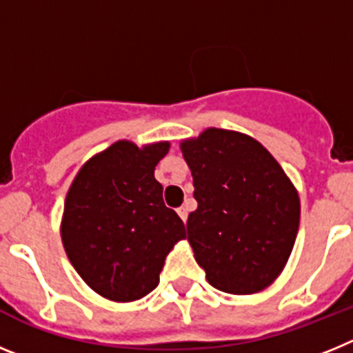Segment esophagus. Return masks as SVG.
Masks as SVG:
<instances>
[{
    "mask_svg": "<svg viewBox=\"0 0 353 353\" xmlns=\"http://www.w3.org/2000/svg\"><path fill=\"white\" fill-rule=\"evenodd\" d=\"M176 212H179L180 219H182L183 223H185V221H187V215H189V212H187V207H180Z\"/></svg>",
    "mask_w": 353,
    "mask_h": 353,
    "instance_id": "34e87169",
    "label": "esophagus"
}]
</instances>
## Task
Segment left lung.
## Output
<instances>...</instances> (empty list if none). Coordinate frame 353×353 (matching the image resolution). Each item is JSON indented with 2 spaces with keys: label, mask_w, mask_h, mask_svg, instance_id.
<instances>
[{
  "label": "left lung",
  "mask_w": 353,
  "mask_h": 353,
  "mask_svg": "<svg viewBox=\"0 0 353 353\" xmlns=\"http://www.w3.org/2000/svg\"><path fill=\"white\" fill-rule=\"evenodd\" d=\"M180 150L191 170L198 208L187 240L207 281L221 292L251 295L276 281L297 239L299 192L260 141L208 127Z\"/></svg>",
  "instance_id": "obj_1"
}]
</instances>
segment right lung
<instances>
[{
  "label": "right lung",
  "mask_w": 353,
  "mask_h": 353,
  "mask_svg": "<svg viewBox=\"0 0 353 353\" xmlns=\"http://www.w3.org/2000/svg\"><path fill=\"white\" fill-rule=\"evenodd\" d=\"M170 141L120 139L84 162L72 180L61 242L76 272L108 301L132 302L159 285L164 260L185 226L162 201L154 171Z\"/></svg>",
  "instance_id": "obj_1"
}]
</instances>
